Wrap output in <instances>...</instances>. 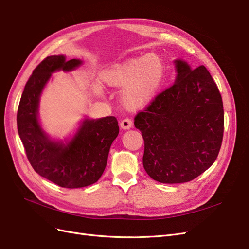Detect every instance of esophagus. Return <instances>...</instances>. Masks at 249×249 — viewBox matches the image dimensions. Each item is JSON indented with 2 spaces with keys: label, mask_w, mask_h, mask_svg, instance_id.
Listing matches in <instances>:
<instances>
[{
  "label": "esophagus",
  "mask_w": 249,
  "mask_h": 249,
  "mask_svg": "<svg viewBox=\"0 0 249 249\" xmlns=\"http://www.w3.org/2000/svg\"><path fill=\"white\" fill-rule=\"evenodd\" d=\"M119 125L123 130H129L133 126V123H132V120L125 118V119H124V120H122V122H120Z\"/></svg>",
  "instance_id": "obj_1"
}]
</instances>
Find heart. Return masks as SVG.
Here are the masks:
<instances>
[{
	"instance_id": "b5f03b06",
	"label": "heart",
	"mask_w": 249,
	"mask_h": 249,
	"mask_svg": "<svg viewBox=\"0 0 249 249\" xmlns=\"http://www.w3.org/2000/svg\"><path fill=\"white\" fill-rule=\"evenodd\" d=\"M166 67L156 54L133 57L107 67L101 72L105 86L120 89V102L130 111L148 107L159 93L164 83Z\"/></svg>"
}]
</instances>
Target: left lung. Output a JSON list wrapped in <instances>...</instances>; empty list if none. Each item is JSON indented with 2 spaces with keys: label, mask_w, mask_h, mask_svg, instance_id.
<instances>
[{
  "label": "left lung",
  "mask_w": 249,
  "mask_h": 249,
  "mask_svg": "<svg viewBox=\"0 0 249 249\" xmlns=\"http://www.w3.org/2000/svg\"><path fill=\"white\" fill-rule=\"evenodd\" d=\"M173 85L135 117L144 140L143 167L163 184L190 182L211 167L219 154L224 113L221 94L205 66L193 70L173 61Z\"/></svg>",
  "instance_id": "left-lung-1"
}]
</instances>
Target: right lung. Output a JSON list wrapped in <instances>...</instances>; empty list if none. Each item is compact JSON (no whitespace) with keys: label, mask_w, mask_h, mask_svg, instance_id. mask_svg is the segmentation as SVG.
Listing matches in <instances>:
<instances>
[{"label":"right lung","mask_w":249,"mask_h":249,"mask_svg":"<svg viewBox=\"0 0 249 249\" xmlns=\"http://www.w3.org/2000/svg\"><path fill=\"white\" fill-rule=\"evenodd\" d=\"M83 64L67 61L64 55L49 56L33 71L21 94L18 110V131L33 169L63 188H82L96 183L106 168L112 142L119 127L114 116H85L67 138L52 137L39 119L40 97L57 71L70 72Z\"/></svg>","instance_id":"obj_1"}]
</instances>
